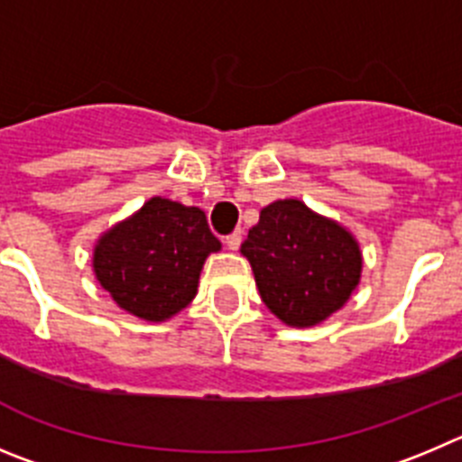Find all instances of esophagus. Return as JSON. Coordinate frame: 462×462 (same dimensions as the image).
<instances>
[{"instance_id":"esophagus-1","label":"esophagus","mask_w":462,"mask_h":462,"mask_svg":"<svg viewBox=\"0 0 462 462\" xmlns=\"http://www.w3.org/2000/svg\"><path fill=\"white\" fill-rule=\"evenodd\" d=\"M226 246L230 248V251H236V248L241 246V232H232V235L226 236Z\"/></svg>"}]
</instances>
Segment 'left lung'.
I'll use <instances>...</instances> for the list:
<instances>
[{
    "label": "left lung",
    "mask_w": 462,
    "mask_h": 462,
    "mask_svg": "<svg viewBox=\"0 0 462 462\" xmlns=\"http://www.w3.org/2000/svg\"><path fill=\"white\" fill-rule=\"evenodd\" d=\"M241 255L251 262L267 309L299 329L343 309L364 267L350 230L292 198L260 211V221L241 244Z\"/></svg>",
    "instance_id": "1"
}]
</instances>
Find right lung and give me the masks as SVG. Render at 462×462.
<instances>
[{"label":"right lung","mask_w":462,"mask_h":462,"mask_svg":"<svg viewBox=\"0 0 462 462\" xmlns=\"http://www.w3.org/2000/svg\"><path fill=\"white\" fill-rule=\"evenodd\" d=\"M221 251L205 211L152 198L94 246V273L119 309L163 322L198 294L202 264Z\"/></svg>","instance_id":"obj_1"}]
</instances>
